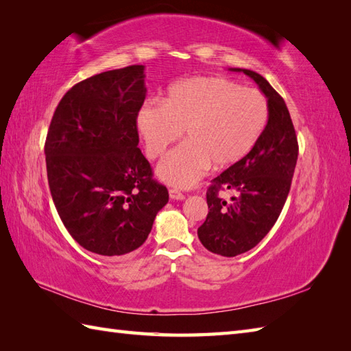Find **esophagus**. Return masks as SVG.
Segmentation results:
<instances>
[{
  "label": "esophagus",
  "instance_id": "1",
  "mask_svg": "<svg viewBox=\"0 0 351 351\" xmlns=\"http://www.w3.org/2000/svg\"><path fill=\"white\" fill-rule=\"evenodd\" d=\"M169 196H170V199H173V200H184L185 199L184 193H181L180 190H176V189H170Z\"/></svg>",
  "mask_w": 351,
  "mask_h": 351
}]
</instances>
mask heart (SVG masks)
<instances>
[{"mask_svg":"<svg viewBox=\"0 0 351 351\" xmlns=\"http://www.w3.org/2000/svg\"><path fill=\"white\" fill-rule=\"evenodd\" d=\"M268 122V102L255 88L223 77H195L167 87L161 104L146 102L136 128L151 160L181 138L187 141L156 167L162 182L190 189L210 170L241 161L256 146Z\"/></svg>","mask_w":351,"mask_h":351,"instance_id":"1","label":"heart"}]
</instances>
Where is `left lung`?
I'll return each instance as SVG.
<instances>
[{"label":"left lung","mask_w":351,"mask_h":351,"mask_svg":"<svg viewBox=\"0 0 351 351\" xmlns=\"http://www.w3.org/2000/svg\"><path fill=\"white\" fill-rule=\"evenodd\" d=\"M243 72L258 84L268 102V122L256 146L211 181L206 193L208 215L197 229L204 247L232 258L255 247L270 232L287 202L299 145L293 121L282 96L259 73ZM220 189L236 193L230 203L218 196Z\"/></svg>","instance_id":"obj_1"}]
</instances>
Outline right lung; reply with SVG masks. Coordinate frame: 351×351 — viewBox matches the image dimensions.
<instances>
[{
    "instance_id": "obj_1",
    "label": "right lung",
    "mask_w": 351,
    "mask_h": 351,
    "mask_svg": "<svg viewBox=\"0 0 351 351\" xmlns=\"http://www.w3.org/2000/svg\"><path fill=\"white\" fill-rule=\"evenodd\" d=\"M145 98L143 64L93 75L63 96L45 141L58 215L81 247L102 256L138 249L169 202L138 149Z\"/></svg>"
}]
</instances>
